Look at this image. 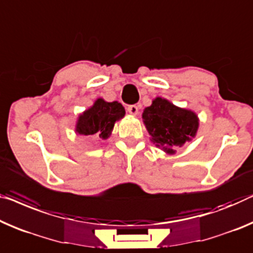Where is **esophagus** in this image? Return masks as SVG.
<instances>
[{
    "label": "esophagus",
    "mask_w": 253,
    "mask_h": 253,
    "mask_svg": "<svg viewBox=\"0 0 253 253\" xmlns=\"http://www.w3.org/2000/svg\"><path fill=\"white\" fill-rule=\"evenodd\" d=\"M127 110H128V112H129V114H131V115H137V114H138V107H137V105H135V104L128 105Z\"/></svg>",
    "instance_id": "34e87169"
}]
</instances>
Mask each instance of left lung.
<instances>
[{
    "mask_svg": "<svg viewBox=\"0 0 253 253\" xmlns=\"http://www.w3.org/2000/svg\"><path fill=\"white\" fill-rule=\"evenodd\" d=\"M143 119L153 144L163 146L168 153H174L172 148L191 141L199 126L195 114L177 108L161 97H157L151 107L145 108Z\"/></svg>",
    "mask_w": 253,
    "mask_h": 253,
    "instance_id": "1",
    "label": "left lung"
}]
</instances>
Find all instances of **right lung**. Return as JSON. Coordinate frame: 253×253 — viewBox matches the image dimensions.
Listing matches in <instances>:
<instances>
[{
    "label": "right lung",
    "instance_id": "1",
    "mask_svg": "<svg viewBox=\"0 0 253 253\" xmlns=\"http://www.w3.org/2000/svg\"><path fill=\"white\" fill-rule=\"evenodd\" d=\"M125 116V109L118 102H105L97 99L92 108L79 117L76 130L82 135L96 134L101 138L110 136L117 120Z\"/></svg>",
    "mask_w": 253,
    "mask_h": 253
}]
</instances>
